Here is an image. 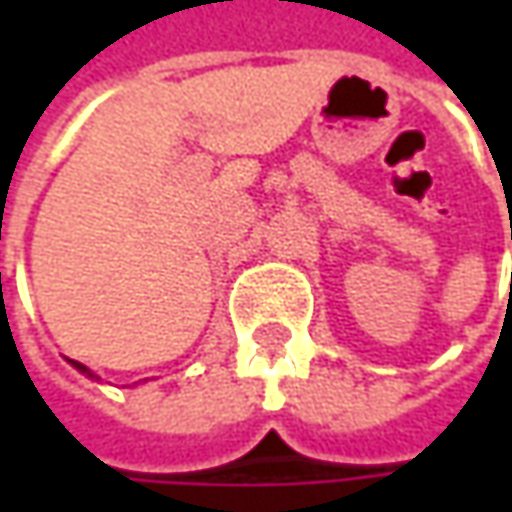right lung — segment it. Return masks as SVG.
<instances>
[{"mask_svg": "<svg viewBox=\"0 0 512 512\" xmlns=\"http://www.w3.org/2000/svg\"><path fill=\"white\" fill-rule=\"evenodd\" d=\"M70 364H73V367H76V370H79V373H85V376H88V379H96V382H99V376H96V373H90L88 367H85V364L82 362H73V359H68Z\"/></svg>", "mask_w": 512, "mask_h": 512, "instance_id": "obj_1", "label": "right lung"}]
</instances>
